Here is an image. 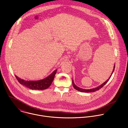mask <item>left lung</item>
<instances>
[{
    "mask_svg": "<svg viewBox=\"0 0 128 128\" xmlns=\"http://www.w3.org/2000/svg\"><path fill=\"white\" fill-rule=\"evenodd\" d=\"M115 67V65H114V68H113V71H112V73L111 75L110 76V77L109 78V79H108L106 81H105L103 84H102L101 85H100V86H98V87H96V88H93V89H83L80 88H79V87L76 86L75 85V84H74L73 80H72V84H73V87H74V89H75L76 90H78V91H79L82 92L89 93V92H95V91H98V90H99V89H100L101 88H102V87L108 82V81L109 80L110 78H111V76H112V74H113V72H114V71Z\"/></svg>",
    "mask_w": 128,
    "mask_h": 128,
    "instance_id": "obj_1",
    "label": "left lung"
}]
</instances>
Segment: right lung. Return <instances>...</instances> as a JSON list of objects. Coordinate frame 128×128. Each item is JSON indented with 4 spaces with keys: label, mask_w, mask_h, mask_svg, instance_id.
Here are the masks:
<instances>
[{
    "label": "right lung",
    "mask_w": 128,
    "mask_h": 128,
    "mask_svg": "<svg viewBox=\"0 0 128 128\" xmlns=\"http://www.w3.org/2000/svg\"><path fill=\"white\" fill-rule=\"evenodd\" d=\"M57 70L53 71L49 76L44 79L38 81H25L15 75V77L21 84L32 90H42L47 89L52 84Z\"/></svg>",
    "instance_id": "right-lung-1"
}]
</instances>
